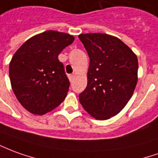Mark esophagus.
Instances as JSON below:
<instances>
[{"label": "esophagus", "mask_w": 158, "mask_h": 158, "mask_svg": "<svg viewBox=\"0 0 158 158\" xmlns=\"http://www.w3.org/2000/svg\"><path fill=\"white\" fill-rule=\"evenodd\" d=\"M73 78H74V74H69L68 75V79L70 80V82H72L73 80Z\"/></svg>", "instance_id": "34e87169"}]
</instances>
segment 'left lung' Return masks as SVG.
Instances as JSON below:
<instances>
[{
	"mask_svg": "<svg viewBox=\"0 0 158 158\" xmlns=\"http://www.w3.org/2000/svg\"><path fill=\"white\" fill-rule=\"evenodd\" d=\"M90 58L87 86L79 96L97 120H108L127 105L138 81V58L119 38L102 33L80 34Z\"/></svg>",
	"mask_w": 158,
	"mask_h": 158,
	"instance_id": "1",
	"label": "left lung"
}]
</instances>
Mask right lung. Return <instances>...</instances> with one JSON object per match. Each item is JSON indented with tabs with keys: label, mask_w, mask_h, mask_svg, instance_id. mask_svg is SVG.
Instances as JSON below:
<instances>
[{
	"label": "right lung",
	"mask_w": 158,
	"mask_h": 158,
	"mask_svg": "<svg viewBox=\"0 0 158 158\" xmlns=\"http://www.w3.org/2000/svg\"><path fill=\"white\" fill-rule=\"evenodd\" d=\"M74 41L67 33L47 31L24 43L9 64L12 89L25 110L43 115L60 105L70 83L58 56Z\"/></svg>",
	"instance_id": "right-lung-1"
}]
</instances>
